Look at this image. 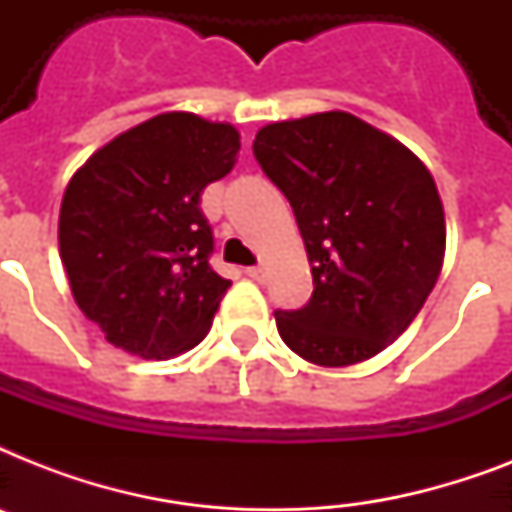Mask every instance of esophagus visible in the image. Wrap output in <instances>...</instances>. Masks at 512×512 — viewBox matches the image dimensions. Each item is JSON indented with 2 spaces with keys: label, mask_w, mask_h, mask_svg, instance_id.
<instances>
[{
  "label": "esophagus",
  "mask_w": 512,
  "mask_h": 512,
  "mask_svg": "<svg viewBox=\"0 0 512 512\" xmlns=\"http://www.w3.org/2000/svg\"><path fill=\"white\" fill-rule=\"evenodd\" d=\"M244 273H247L249 279H255V281H263L265 276L263 265H249V268H244Z\"/></svg>",
  "instance_id": "obj_1"
}]
</instances>
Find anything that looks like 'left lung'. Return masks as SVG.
<instances>
[{"label":"left lung","instance_id":"obj_1","mask_svg":"<svg viewBox=\"0 0 512 512\" xmlns=\"http://www.w3.org/2000/svg\"><path fill=\"white\" fill-rule=\"evenodd\" d=\"M303 233L313 295L276 311L281 340L319 366H350L396 340L444 263L441 196L425 164L345 111L268 124L252 143Z\"/></svg>","mask_w":512,"mask_h":512}]
</instances>
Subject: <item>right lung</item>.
<instances>
[{
  "label": "right lung",
  "instance_id": "right-lung-1",
  "mask_svg": "<svg viewBox=\"0 0 512 512\" xmlns=\"http://www.w3.org/2000/svg\"><path fill=\"white\" fill-rule=\"evenodd\" d=\"M239 132L183 111L122 132L60 204V260L76 305L111 345L164 361L207 337L231 281L212 271L201 193L231 172Z\"/></svg>",
  "mask_w": 512,
  "mask_h": 512
}]
</instances>
